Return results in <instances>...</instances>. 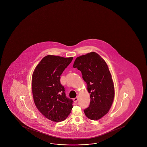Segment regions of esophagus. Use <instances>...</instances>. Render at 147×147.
<instances>
[{
	"label": "esophagus",
	"mask_w": 147,
	"mask_h": 147,
	"mask_svg": "<svg viewBox=\"0 0 147 147\" xmlns=\"http://www.w3.org/2000/svg\"><path fill=\"white\" fill-rule=\"evenodd\" d=\"M78 100V97H75V98H74V101L75 103L77 102Z\"/></svg>",
	"instance_id": "34e87169"
}]
</instances>
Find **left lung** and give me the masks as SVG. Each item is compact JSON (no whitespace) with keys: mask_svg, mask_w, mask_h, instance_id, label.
<instances>
[{"mask_svg":"<svg viewBox=\"0 0 147 147\" xmlns=\"http://www.w3.org/2000/svg\"><path fill=\"white\" fill-rule=\"evenodd\" d=\"M82 72L90 93V104L84 109L85 115L91 120H98L111 108L114 98V87L106 61L95 52L78 57L73 64Z\"/></svg>","mask_w":147,"mask_h":147,"instance_id":"obj_1","label":"left lung"}]
</instances>
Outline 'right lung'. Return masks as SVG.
Instances as JSON below:
<instances>
[{"instance_id":"obj_1","label":"right lung","mask_w":147,"mask_h":147,"mask_svg":"<svg viewBox=\"0 0 147 147\" xmlns=\"http://www.w3.org/2000/svg\"><path fill=\"white\" fill-rule=\"evenodd\" d=\"M73 57L47 55L44 57L32 75V93L37 108L46 118L54 122L65 120L73 108L72 99L67 97L60 84V75Z\"/></svg>"}]
</instances>
